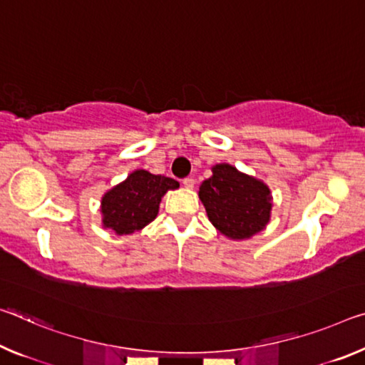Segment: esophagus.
<instances>
[{
    "label": "esophagus",
    "mask_w": 365,
    "mask_h": 365,
    "mask_svg": "<svg viewBox=\"0 0 365 365\" xmlns=\"http://www.w3.org/2000/svg\"><path fill=\"white\" fill-rule=\"evenodd\" d=\"M183 187L185 188H193L195 187V178L193 177L183 178Z\"/></svg>",
    "instance_id": "34e87169"
}]
</instances>
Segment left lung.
<instances>
[{
	"label": "left lung",
	"mask_w": 365,
	"mask_h": 365,
	"mask_svg": "<svg viewBox=\"0 0 365 365\" xmlns=\"http://www.w3.org/2000/svg\"><path fill=\"white\" fill-rule=\"evenodd\" d=\"M200 200L214 227L230 239H248L264 229L273 206L264 183L229 164L214 167L212 177L201 183Z\"/></svg>",
	"instance_id": "left-lung-1"
}]
</instances>
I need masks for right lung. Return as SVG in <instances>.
Segmentation results:
<instances>
[{
  "mask_svg": "<svg viewBox=\"0 0 365 365\" xmlns=\"http://www.w3.org/2000/svg\"><path fill=\"white\" fill-rule=\"evenodd\" d=\"M175 188L178 182L170 177L153 175L148 170L130 173L123 183L103 195V227L113 229L118 235L141 230L158 216L159 203L167 190Z\"/></svg>",
  "mask_w": 365,
  "mask_h": 365,
  "instance_id": "1",
  "label": "right lung"
}]
</instances>
